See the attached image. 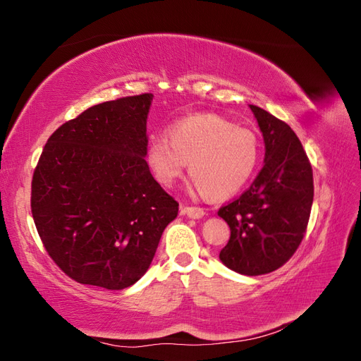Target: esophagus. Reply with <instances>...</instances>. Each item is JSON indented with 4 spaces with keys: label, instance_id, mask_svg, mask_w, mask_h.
Wrapping results in <instances>:
<instances>
[{
    "label": "esophagus",
    "instance_id": "esophagus-1",
    "mask_svg": "<svg viewBox=\"0 0 361 361\" xmlns=\"http://www.w3.org/2000/svg\"><path fill=\"white\" fill-rule=\"evenodd\" d=\"M180 211L187 216L194 218V220H199V218H203V215H204V211L202 209V207H197V206H183L182 204Z\"/></svg>",
    "mask_w": 361,
    "mask_h": 361
}]
</instances>
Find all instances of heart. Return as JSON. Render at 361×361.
<instances>
[{
	"label": "heart",
	"instance_id": "obj_1",
	"mask_svg": "<svg viewBox=\"0 0 361 361\" xmlns=\"http://www.w3.org/2000/svg\"><path fill=\"white\" fill-rule=\"evenodd\" d=\"M167 136L150 138L146 149L147 166L162 187H173L190 162L188 190L226 199L241 190L257 167L255 133L218 114L179 118L170 125Z\"/></svg>",
	"mask_w": 361,
	"mask_h": 361
}]
</instances>
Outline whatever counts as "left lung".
<instances>
[{
    "instance_id": "left-lung-1",
    "label": "left lung",
    "mask_w": 361,
    "mask_h": 361,
    "mask_svg": "<svg viewBox=\"0 0 361 361\" xmlns=\"http://www.w3.org/2000/svg\"><path fill=\"white\" fill-rule=\"evenodd\" d=\"M265 143L264 167L251 187L218 215L231 227L220 260L238 274L276 271L297 251L313 203V173L289 125L250 105Z\"/></svg>"
}]
</instances>
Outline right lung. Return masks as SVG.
<instances>
[{"label": "right lung", "mask_w": 361, "mask_h": 361, "mask_svg": "<svg viewBox=\"0 0 361 361\" xmlns=\"http://www.w3.org/2000/svg\"><path fill=\"white\" fill-rule=\"evenodd\" d=\"M154 94L97 104L43 147L31 214L48 255L82 285L129 288L146 274L179 203L149 170L147 114Z\"/></svg>", "instance_id": "add662e5"}]
</instances>
